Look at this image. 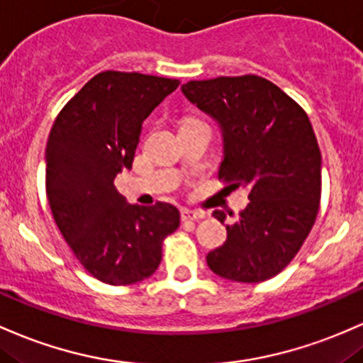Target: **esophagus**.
<instances>
[{
	"label": "esophagus",
	"instance_id": "obj_1",
	"mask_svg": "<svg viewBox=\"0 0 363 363\" xmlns=\"http://www.w3.org/2000/svg\"><path fill=\"white\" fill-rule=\"evenodd\" d=\"M206 213L203 212H194V210H189V208H182L181 210V218L184 222L188 220H201V218H205Z\"/></svg>",
	"mask_w": 363,
	"mask_h": 363
}]
</instances>
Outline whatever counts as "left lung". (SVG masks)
Listing matches in <instances>:
<instances>
[{"instance_id": "obj_1", "label": "left lung", "mask_w": 363, "mask_h": 363, "mask_svg": "<svg viewBox=\"0 0 363 363\" xmlns=\"http://www.w3.org/2000/svg\"><path fill=\"white\" fill-rule=\"evenodd\" d=\"M182 93L220 123L218 179L250 191L248 206L225 225L227 240L206 255L217 276L262 282L296 257L320 206V150L306 111L260 75L189 81ZM213 217L225 222V213Z\"/></svg>"}]
</instances>
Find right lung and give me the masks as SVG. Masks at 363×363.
Segmentation results:
<instances>
[{
  "label": "right lung",
  "mask_w": 363,
  "mask_h": 363,
  "mask_svg": "<svg viewBox=\"0 0 363 363\" xmlns=\"http://www.w3.org/2000/svg\"><path fill=\"white\" fill-rule=\"evenodd\" d=\"M177 79L99 72L60 110L46 146V196L60 233L98 281L127 286L153 276L179 227L170 203L129 205L113 181L130 169L141 123Z\"/></svg>",
  "instance_id": "1"
}]
</instances>
